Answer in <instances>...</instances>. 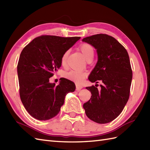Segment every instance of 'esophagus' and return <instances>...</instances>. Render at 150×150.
Here are the masks:
<instances>
[{
    "label": "esophagus",
    "instance_id": "obj_1",
    "mask_svg": "<svg viewBox=\"0 0 150 150\" xmlns=\"http://www.w3.org/2000/svg\"><path fill=\"white\" fill-rule=\"evenodd\" d=\"M82 88V86L81 85H78V84H76V90H77V91H80L81 89Z\"/></svg>",
    "mask_w": 150,
    "mask_h": 150
}]
</instances>
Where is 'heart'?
Masks as SVG:
<instances>
[{
  "label": "heart",
  "instance_id": "heart-1",
  "mask_svg": "<svg viewBox=\"0 0 150 150\" xmlns=\"http://www.w3.org/2000/svg\"><path fill=\"white\" fill-rule=\"evenodd\" d=\"M79 49L80 50L82 55H84L85 59L88 61L89 60H92L94 55V48L91 44L88 43H82L80 44L79 47ZM69 55V51H66V52L62 54L60 59V62L62 66H66L67 59ZM87 73L82 71H77L75 70H71L69 72H66L64 74V77L68 80L75 82L77 84H81L83 81L84 79L86 77Z\"/></svg>",
  "mask_w": 150,
  "mask_h": 150
}]
</instances>
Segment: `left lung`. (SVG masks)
<instances>
[{
    "instance_id": "8db88e82",
    "label": "left lung",
    "mask_w": 150,
    "mask_h": 150,
    "mask_svg": "<svg viewBox=\"0 0 150 150\" xmlns=\"http://www.w3.org/2000/svg\"><path fill=\"white\" fill-rule=\"evenodd\" d=\"M82 41L97 49L98 61L89 80L100 85L86 87L91 91L90 100L83 105L85 113L91 120L98 124L108 123L122 112L128 102L132 80V69L128 52L114 37L97 34L84 38Z\"/></svg>"
}]
</instances>
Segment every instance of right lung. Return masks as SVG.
I'll use <instances>...</instances> for the list:
<instances>
[{"label":"right lung","mask_w":150,"mask_h":150,"mask_svg":"<svg viewBox=\"0 0 150 150\" xmlns=\"http://www.w3.org/2000/svg\"><path fill=\"white\" fill-rule=\"evenodd\" d=\"M80 39L41 35L22 50L17 65L19 94L25 109L35 119L46 120L56 116L66 95L75 91L71 81L62 79L55 86L49 79L61 66L62 54Z\"/></svg>","instance_id":"obj_1"}]
</instances>
